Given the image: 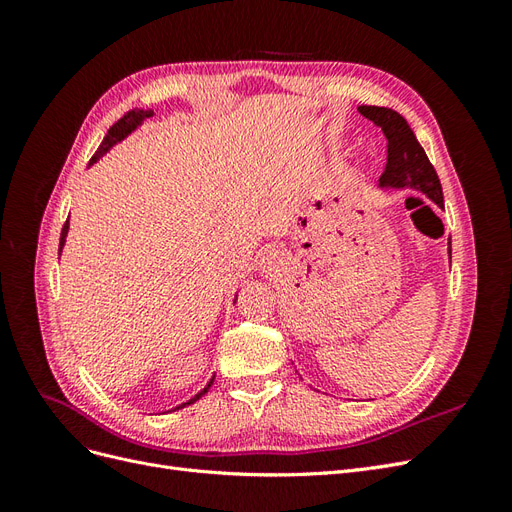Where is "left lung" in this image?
I'll return each instance as SVG.
<instances>
[{"mask_svg": "<svg viewBox=\"0 0 512 512\" xmlns=\"http://www.w3.org/2000/svg\"><path fill=\"white\" fill-rule=\"evenodd\" d=\"M359 113L374 121L382 128L386 141H389V162L380 177V188L391 190H418L440 209H444V196L440 179L433 170L425 149L416 141L408 121L393 108L384 106H359ZM451 245V243H448ZM451 256V247H448Z\"/></svg>", "mask_w": 512, "mask_h": 512, "instance_id": "obj_1", "label": "left lung"}]
</instances>
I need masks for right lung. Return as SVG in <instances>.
Returning <instances> with one entry per match:
<instances>
[{"instance_id": "obj_1", "label": "right lung", "mask_w": 512, "mask_h": 512, "mask_svg": "<svg viewBox=\"0 0 512 512\" xmlns=\"http://www.w3.org/2000/svg\"><path fill=\"white\" fill-rule=\"evenodd\" d=\"M149 117H153V111H151V108H147V111H143V108H132V111L130 113H126V115H123L117 123H113V126H111V130H108V134L104 136V141H102V145L98 147V151H96V156L94 158H91V162H89V166H94L102 156H104V153H108V151H111L117 143H121L123 141V138H128L136 128H141L143 126V123L149 119ZM68 228H70V218L66 220V224H64V228H61V239H59V256H61V250H64V245H66V237H68ZM235 297H237V294H235ZM237 301V299H235ZM215 378V376H213ZM213 378L207 382V386H205V389L203 391H198L192 399H188V401H185V404H181V406H177L175 410H179V408H185V406H190V404H194V401H198L200 397H203L207 391H209V386L213 384Z\"/></svg>"}]
</instances>
